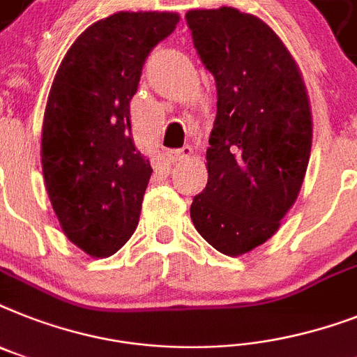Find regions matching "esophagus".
I'll use <instances>...</instances> for the list:
<instances>
[{
	"label": "esophagus",
	"mask_w": 357,
	"mask_h": 357,
	"mask_svg": "<svg viewBox=\"0 0 357 357\" xmlns=\"http://www.w3.org/2000/svg\"><path fill=\"white\" fill-rule=\"evenodd\" d=\"M192 155V149L190 146H183V149H178V150H169L167 152V158H169V161H172V163H178V161H183V159H188Z\"/></svg>",
	"instance_id": "34e87169"
}]
</instances>
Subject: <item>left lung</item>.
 I'll list each match as a JSON object with an SVG mask.
<instances>
[{
  "instance_id": "left-lung-1",
  "label": "left lung",
  "mask_w": 357,
  "mask_h": 357,
  "mask_svg": "<svg viewBox=\"0 0 357 357\" xmlns=\"http://www.w3.org/2000/svg\"><path fill=\"white\" fill-rule=\"evenodd\" d=\"M216 82L207 185L190 218L229 257L271 238L295 204L312 150V113L295 60L257 16L231 7L185 14Z\"/></svg>"
}]
</instances>
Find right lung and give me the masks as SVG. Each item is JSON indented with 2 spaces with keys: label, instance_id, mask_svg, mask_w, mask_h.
Masks as SVG:
<instances>
[{
  "label": "right lung",
  "instance_id": "1",
  "mask_svg": "<svg viewBox=\"0 0 357 357\" xmlns=\"http://www.w3.org/2000/svg\"><path fill=\"white\" fill-rule=\"evenodd\" d=\"M174 13H117L88 27L49 91L42 167L63 233L91 257L123 248L139 224L152 176L132 137L130 100L143 66L174 33Z\"/></svg>",
  "mask_w": 357,
  "mask_h": 357
}]
</instances>
